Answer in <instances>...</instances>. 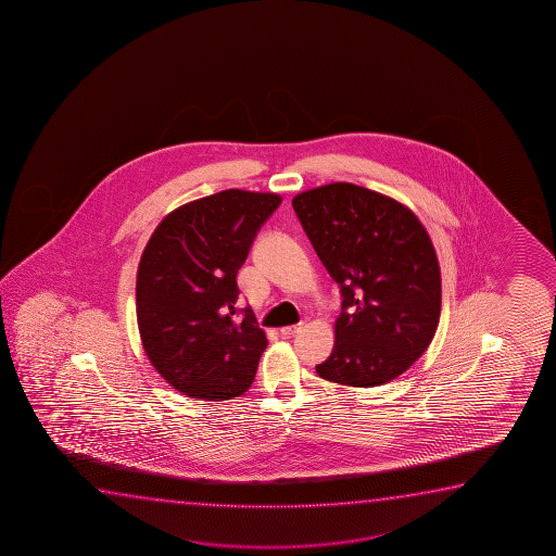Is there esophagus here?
I'll use <instances>...</instances> for the list:
<instances>
[{"label":"esophagus","instance_id":"esophagus-1","mask_svg":"<svg viewBox=\"0 0 556 556\" xmlns=\"http://www.w3.org/2000/svg\"><path fill=\"white\" fill-rule=\"evenodd\" d=\"M302 328V323L300 325H290V327H282L281 328V334L282 336H292L296 334L298 330Z\"/></svg>","mask_w":556,"mask_h":556}]
</instances>
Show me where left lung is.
Wrapping results in <instances>:
<instances>
[{"label":"left lung","instance_id":"obj_1","mask_svg":"<svg viewBox=\"0 0 556 556\" xmlns=\"http://www.w3.org/2000/svg\"><path fill=\"white\" fill-rule=\"evenodd\" d=\"M298 220L328 275L342 313L320 378L376 388L408 370L441 317V269L426 228L395 199L348 182L292 199Z\"/></svg>","mask_w":556,"mask_h":556}]
</instances>
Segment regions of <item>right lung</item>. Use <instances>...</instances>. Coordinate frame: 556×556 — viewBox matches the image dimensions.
Returning a JSON list of instances; mask_svg holds the SVG:
<instances>
[{"instance_id": "1", "label": "right lung", "mask_w": 556, "mask_h": 556, "mask_svg": "<svg viewBox=\"0 0 556 556\" xmlns=\"http://www.w3.org/2000/svg\"><path fill=\"white\" fill-rule=\"evenodd\" d=\"M279 205L275 193L220 191L173 211L146 244L138 330L153 368L184 395L229 401L251 388L267 340L251 307H236L237 271Z\"/></svg>"}]
</instances>
